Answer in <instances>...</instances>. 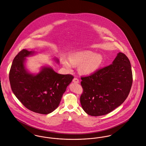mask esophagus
<instances>
[{"label":"esophagus","instance_id":"esophagus-1","mask_svg":"<svg viewBox=\"0 0 146 146\" xmlns=\"http://www.w3.org/2000/svg\"><path fill=\"white\" fill-rule=\"evenodd\" d=\"M73 82H74V83H79V79L77 78H74V79H73Z\"/></svg>","mask_w":146,"mask_h":146}]
</instances>
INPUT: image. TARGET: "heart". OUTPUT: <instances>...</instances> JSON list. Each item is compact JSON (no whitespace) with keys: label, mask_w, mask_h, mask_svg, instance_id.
Instances as JSON below:
<instances>
[{"label":"heart","mask_w":146,"mask_h":146,"mask_svg":"<svg viewBox=\"0 0 146 146\" xmlns=\"http://www.w3.org/2000/svg\"><path fill=\"white\" fill-rule=\"evenodd\" d=\"M103 58L99 54L90 50H85L74 52L70 57V60L67 58H62V62L64 67L70 69L73 64L78 65L79 72L84 75L88 76L93 74L97 70L103 62Z\"/></svg>","instance_id":"1"}]
</instances>
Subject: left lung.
I'll return each instance as SVG.
<instances>
[{
  "mask_svg": "<svg viewBox=\"0 0 146 146\" xmlns=\"http://www.w3.org/2000/svg\"><path fill=\"white\" fill-rule=\"evenodd\" d=\"M83 92L80 103L92 116L106 115L127 99L133 84L130 61L122 52L118 53L112 64L81 77Z\"/></svg>",
  "mask_w": 146,
  "mask_h": 146,
  "instance_id": "1",
  "label": "left lung"
}]
</instances>
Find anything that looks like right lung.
Returning a JSON list of instances; mask_svg holds the SVG:
<instances>
[{"instance_id":"1","label":"right lung","mask_w":146,"mask_h":146,"mask_svg":"<svg viewBox=\"0 0 146 146\" xmlns=\"http://www.w3.org/2000/svg\"><path fill=\"white\" fill-rule=\"evenodd\" d=\"M33 53L26 49L18 53L10 70L9 80L13 93L26 108L46 115L58 107L74 76L58 74L47 67L36 76L28 73L24 64L25 58Z\"/></svg>"}]
</instances>
